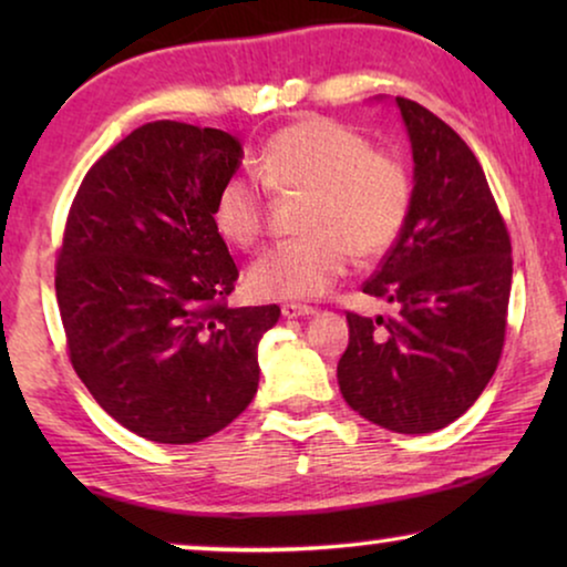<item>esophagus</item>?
<instances>
[{"label": "esophagus", "mask_w": 567, "mask_h": 567, "mask_svg": "<svg viewBox=\"0 0 567 567\" xmlns=\"http://www.w3.org/2000/svg\"><path fill=\"white\" fill-rule=\"evenodd\" d=\"M284 317H289V320H293V317H309L315 315V307H307V305H293V301H289V305L281 307Z\"/></svg>", "instance_id": "1"}]
</instances>
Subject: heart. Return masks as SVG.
<instances>
[{
	"label": "heart",
	"mask_w": 567,
	"mask_h": 567,
	"mask_svg": "<svg viewBox=\"0 0 567 567\" xmlns=\"http://www.w3.org/2000/svg\"><path fill=\"white\" fill-rule=\"evenodd\" d=\"M258 175L278 196H301V235L252 262L247 284L260 299H315L343 274L351 252L371 260L398 239L413 183L405 165L371 150L363 136L322 115L278 128L258 154ZM214 224L227 243L252 247L266 229V196L231 175L214 198Z\"/></svg>",
	"instance_id": "1"
}]
</instances>
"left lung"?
Instances as JSON below:
<instances>
[{"label": "left lung", "instance_id": "obj_1", "mask_svg": "<svg viewBox=\"0 0 567 567\" xmlns=\"http://www.w3.org/2000/svg\"><path fill=\"white\" fill-rule=\"evenodd\" d=\"M415 162L398 243L363 293L394 317L348 312L338 384L348 405L394 433H431L467 413L495 374L511 297V237L483 167L429 107L394 97Z\"/></svg>", "mask_w": 567, "mask_h": 567}]
</instances>
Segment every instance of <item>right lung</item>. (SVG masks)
<instances>
[{"instance_id": "right-lung-1", "label": "right lung", "mask_w": 567, "mask_h": 567, "mask_svg": "<svg viewBox=\"0 0 567 567\" xmlns=\"http://www.w3.org/2000/svg\"><path fill=\"white\" fill-rule=\"evenodd\" d=\"M243 144L154 121L107 150L76 190L56 258L69 361L97 405L157 444L227 429L258 392L276 305L229 307L239 270L214 224Z\"/></svg>"}]
</instances>
